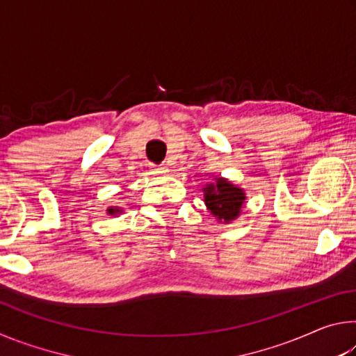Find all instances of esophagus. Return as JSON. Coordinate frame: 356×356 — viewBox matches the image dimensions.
I'll return each mask as SVG.
<instances>
[{
    "mask_svg": "<svg viewBox=\"0 0 356 356\" xmlns=\"http://www.w3.org/2000/svg\"><path fill=\"white\" fill-rule=\"evenodd\" d=\"M152 168H154V171L159 172V174L166 172V166L165 165H152Z\"/></svg>",
    "mask_w": 356,
    "mask_h": 356,
    "instance_id": "1",
    "label": "esophagus"
}]
</instances>
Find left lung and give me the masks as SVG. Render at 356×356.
<instances>
[{
  "label": "left lung",
  "mask_w": 356,
  "mask_h": 356,
  "mask_svg": "<svg viewBox=\"0 0 356 356\" xmlns=\"http://www.w3.org/2000/svg\"><path fill=\"white\" fill-rule=\"evenodd\" d=\"M204 197H206L209 210L216 218L231 221L240 213L245 201V193L220 177L215 185L210 184L207 188H204Z\"/></svg>",
  "instance_id": "8db88e82"
}]
</instances>
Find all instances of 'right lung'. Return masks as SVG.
Segmentation results:
<instances>
[{
    "label": "right lung",
    "instance_id": "obj_1",
    "mask_svg": "<svg viewBox=\"0 0 356 356\" xmlns=\"http://www.w3.org/2000/svg\"><path fill=\"white\" fill-rule=\"evenodd\" d=\"M108 212H110L111 215H114L116 212H119V210L118 209H108Z\"/></svg>",
    "mask_w": 356,
    "mask_h": 356
}]
</instances>
